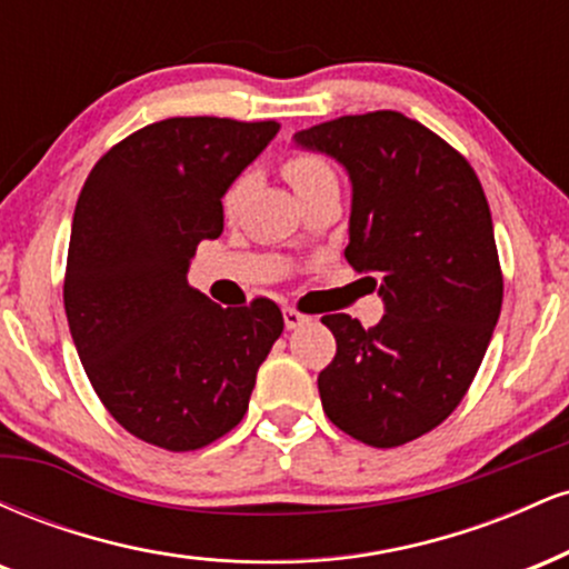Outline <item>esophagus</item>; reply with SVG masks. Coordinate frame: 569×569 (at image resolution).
Listing matches in <instances>:
<instances>
[{
    "instance_id": "obj_1",
    "label": "esophagus",
    "mask_w": 569,
    "mask_h": 569,
    "mask_svg": "<svg viewBox=\"0 0 569 569\" xmlns=\"http://www.w3.org/2000/svg\"><path fill=\"white\" fill-rule=\"evenodd\" d=\"M307 321H310V318L302 316V312L291 310V307H286V310H283V323H286V329H299V326L307 323Z\"/></svg>"
}]
</instances>
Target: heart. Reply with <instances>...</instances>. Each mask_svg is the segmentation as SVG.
<instances>
[{"label":"heart","instance_id":"b5f03b06","mask_svg":"<svg viewBox=\"0 0 569 569\" xmlns=\"http://www.w3.org/2000/svg\"><path fill=\"white\" fill-rule=\"evenodd\" d=\"M283 173H286V179L291 181V187L297 189V194H305V192H310V189H318L323 184H335L337 181L329 162L312 152H291L289 158L283 160ZM248 187H251V179L243 176V179H238L230 189H227V194H224V211L227 213L238 211L240 202H243V198H246Z\"/></svg>","mask_w":569,"mask_h":569}]
</instances>
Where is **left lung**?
Masks as SVG:
<instances>
[{
    "mask_svg": "<svg viewBox=\"0 0 569 569\" xmlns=\"http://www.w3.org/2000/svg\"><path fill=\"white\" fill-rule=\"evenodd\" d=\"M350 179L345 259L385 302L375 329L323 316L337 339L318 375L323 411L369 447L441 426L481 367L502 305L492 213L466 158L398 112L339 117L293 133Z\"/></svg>",
    "mask_w": 569,
    "mask_h": 569,
    "instance_id": "obj_1",
    "label": "left lung"
}]
</instances>
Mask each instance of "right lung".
<instances>
[{"instance_id": "add662e5", "label": "right lung", "mask_w": 569, "mask_h": 569, "mask_svg": "<svg viewBox=\"0 0 569 569\" xmlns=\"http://www.w3.org/2000/svg\"><path fill=\"white\" fill-rule=\"evenodd\" d=\"M280 126L171 117L109 149L84 181L69 240V331L90 385L128 433L171 452L243 420L283 331L270 299L219 307L187 283L221 198Z\"/></svg>"}]
</instances>
